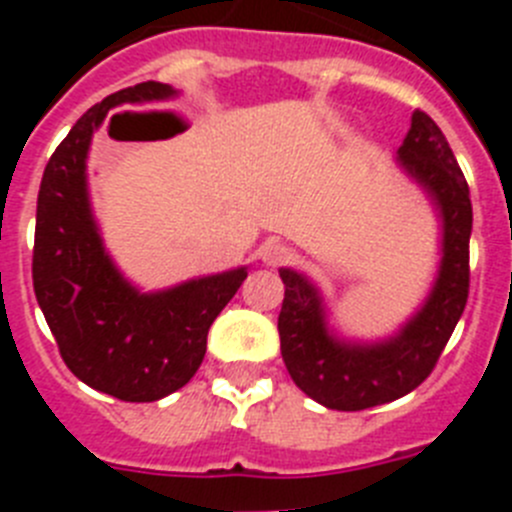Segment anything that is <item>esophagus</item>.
Returning a JSON list of instances; mask_svg holds the SVG:
<instances>
[{
    "label": "esophagus",
    "instance_id": "34e87169",
    "mask_svg": "<svg viewBox=\"0 0 512 512\" xmlns=\"http://www.w3.org/2000/svg\"><path fill=\"white\" fill-rule=\"evenodd\" d=\"M261 259H264V264L269 266H284L289 264V259H292V251H289V246H284V243L269 241L264 243V248H261Z\"/></svg>",
    "mask_w": 512,
    "mask_h": 512
}]
</instances>
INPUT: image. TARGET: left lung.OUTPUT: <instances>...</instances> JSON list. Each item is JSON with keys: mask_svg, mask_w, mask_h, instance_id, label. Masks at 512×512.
Listing matches in <instances>:
<instances>
[{"mask_svg": "<svg viewBox=\"0 0 512 512\" xmlns=\"http://www.w3.org/2000/svg\"><path fill=\"white\" fill-rule=\"evenodd\" d=\"M397 156L441 212L443 259L431 297L395 338L374 346L336 341L325 328L315 287L297 271H279L282 359L297 387L330 410H366L413 392L438 364L467 305L472 200L449 140L431 117L415 110Z\"/></svg>", "mask_w": 512, "mask_h": 512, "instance_id": "left-lung-1", "label": "left lung"}]
</instances>
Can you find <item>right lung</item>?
<instances>
[{
    "mask_svg": "<svg viewBox=\"0 0 512 512\" xmlns=\"http://www.w3.org/2000/svg\"><path fill=\"white\" fill-rule=\"evenodd\" d=\"M174 94L143 81L94 104L53 151L38 192L33 287L45 323L74 377L125 402L161 400L194 377L212 320L246 279V269H233L140 295L102 248L84 174L92 133L117 104Z\"/></svg>",
    "mask_w": 512,
    "mask_h": 512,
    "instance_id": "add662e5",
    "label": "right lung"
}]
</instances>
